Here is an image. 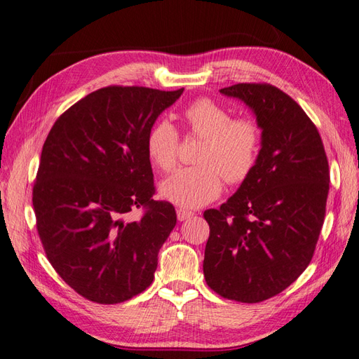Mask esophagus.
Here are the masks:
<instances>
[{
	"label": "esophagus",
	"mask_w": 359,
	"mask_h": 359,
	"mask_svg": "<svg viewBox=\"0 0 359 359\" xmlns=\"http://www.w3.org/2000/svg\"><path fill=\"white\" fill-rule=\"evenodd\" d=\"M177 217H178V221H186V219H189L190 217H194V213L190 212V210L178 209V210H177Z\"/></svg>",
	"instance_id": "1"
}]
</instances>
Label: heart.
I'll return each mask as SVG.
<instances>
[{
    "mask_svg": "<svg viewBox=\"0 0 359 359\" xmlns=\"http://www.w3.org/2000/svg\"><path fill=\"white\" fill-rule=\"evenodd\" d=\"M194 133L205 138L198 155V165L182 167L161 182L164 200L182 209H196L213 201L227 182H241L257 161L259 132L250 119H232L229 110L212 100L192 102L184 112ZM180 137L169 119H159L149 129L147 155L164 172L173 169L178 158Z\"/></svg>",
    "mask_w": 359,
    "mask_h": 359,
    "instance_id": "obj_1",
    "label": "heart"
}]
</instances>
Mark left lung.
Listing matches in <instances>:
<instances>
[{"mask_svg": "<svg viewBox=\"0 0 359 359\" xmlns=\"http://www.w3.org/2000/svg\"><path fill=\"white\" fill-rule=\"evenodd\" d=\"M219 93L252 110L261 149L252 172L219 209L204 212L210 235L203 270L222 298L261 302L297 280L313 257L329 195V163L315 124L270 84Z\"/></svg>", "mask_w": 359, "mask_h": 359, "instance_id": "left-lung-1", "label": "left lung"}]
</instances>
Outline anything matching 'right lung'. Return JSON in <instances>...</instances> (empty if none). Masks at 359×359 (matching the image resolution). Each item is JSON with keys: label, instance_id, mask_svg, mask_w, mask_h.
Masks as SVG:
<instances>
[{"label": "right lung", "instance_id": "1", "mask_svg": "<svg viewBox=\"0 0 359 359\" xmlns=\"http://www.w3.org/2000/svg\"><path fill=\"white\" fill-rule=\"evenodd\" d=\"M182 92L104 87L67 109L47 135L32 198L38 235L57 273L93 302L118 304L154 281L177 212L152 200L146 138ZM140 206L145 215L132 220Z\"/></svg>", "mask_w": 359, "mask_h": 359}]
</instances>
